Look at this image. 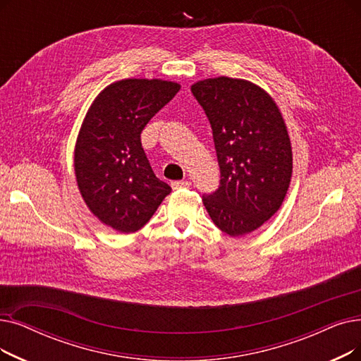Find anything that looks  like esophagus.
I'll use <instances>...</instances> for the list:
<instances>
[{"label": "esophagus", "instance_id": "1", "mask_svg": "<svg viewBox=\"0 0 361 361\" xmlns=\"http://www.w3.org/2000/svg\"><path fill=\"white\" fill-rule=\"evenodd\" d=\"M171 185H172V189H174V190H178V189H189L192 183L187 181V180H178V181H172Z\"/></svg>", "mask_w": 361, "mask_h": 361}]
</instances>
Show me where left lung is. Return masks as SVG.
I'll list each match as a JSON object with an SVG mask.
<instances>
[{"mask_svg": "<svg viewBox=\"0 0 361 361\" xmlns=\"http://www.w3.org/2000/svg\"><path fill=\"white\" fill-rule=\"evenodd\" d=\"M205 112L219 165V185L202 200L228 236L261 227L283 202L292 177L286 125L273 99L252 82L219 76L192 85Z\"/></svg>", "mask_w": 361, "mask_h": 361, "instance_id": "8db88e82", "label": "left lung"}]
</instances>
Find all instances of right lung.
<instances>
[{"label": "right lung", "instance_id": "add662e5", "mask_svg": "<svg viewBox=\"0 0 361 361\" xmlns=\"http://www.w3.org/2000/svg\"><path fill=\"white\" fill-rule=\"evenodd\" d=\"M178 90L161 80H122L99 94L84 119L75 147L78 187L91 212L121 233L142 228L171 193L149 164L142 131Z\"/></svg>", "mask_w": 361, "mask_h": 361}]
</instances>
